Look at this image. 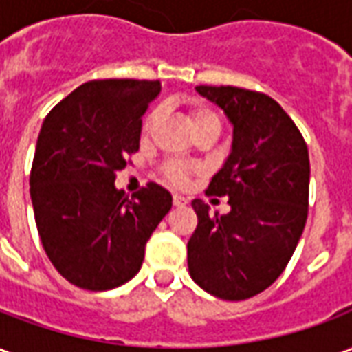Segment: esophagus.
Masks as SVG:
<instances>
[{
    "mask_svg": "<svg viewBox=\"0 0 352 352\" xmlns=\"http://www.w3.org/2000/svg\"><path fill=\"white\" fill-rule=\"evenodd\" d=\"M188 204V199L184 198V196H179V194H173V206L177 207H183Z\"/></svg>",
    "mask_w": 352,
    "mask_h": 352,
    "instance_id": "esophagus-1",
    "label": "esophagus"
}]
</instances>
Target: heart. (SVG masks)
Segmentation results:
<instances>
[{"label":"heart","mask_w":352,"mask_h":352,"mask_svg":"<svg viewBox=\"0 0 352 352\" xmlns=\"http://www.w3.org/2000/svg\"><path fill=\"white\" fill-rule=\"evenodd\" d=\"M188 118H190V124L194 131L204 130V128H221V118L217 115V111L211 109L207 103H201V101H196L192 103L190 109H188ZM158 120V111L153 109L148 115L145 116L143 120V138H148L153 133L154 124ZM198 169L194 168L192 164H186V162H168L164 164L160 169L162 181L169 186H177V188H183L186 184L190 183L192 175L196 173Z\"/></svg>","instance_id":"obj_1"}]
</instances>
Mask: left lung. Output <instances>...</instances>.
Masks as SVG:
<instances>
[{
	"mask_svg": "<svg viewBox=\"0 0 352 352\" xmlns=\"http://www.w3.org/2000/svg\"><path fill=\"white\" fill-rule=\"evenodd\" d=\"M234 124L228 160L207 194L228 196V214L194 199L198 226L188 272L209 294L239 302L275 283L292 258L309 209V153L294 120L262 92L196 87Z\"/></svg>",
	"mask_w": 352,
	"mask_h": 352,
	"instance_id": "1",
	"label": "left lung"
}]
</instances>
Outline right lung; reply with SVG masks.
Listing matches in <instances>:
<instances>
[{"instance_id": "1", "label": "right lung", "mask_w": 352, "mask_h": 352, "mask_svg": "<svg viewBox=\"0 0 352 352\" xmlns=\"http://www.w3.org/2000/svg\"><path fill=\"white\" fill-rule=\"evenodd\" d=\"M160 92V80H88L43 122L30 173L35 224L52 265L75 287L109 290L130 280L171 209L158 184L131 198L115 188L116 171L139 151L141 116Z\"/></svg>"}]
</instances>
